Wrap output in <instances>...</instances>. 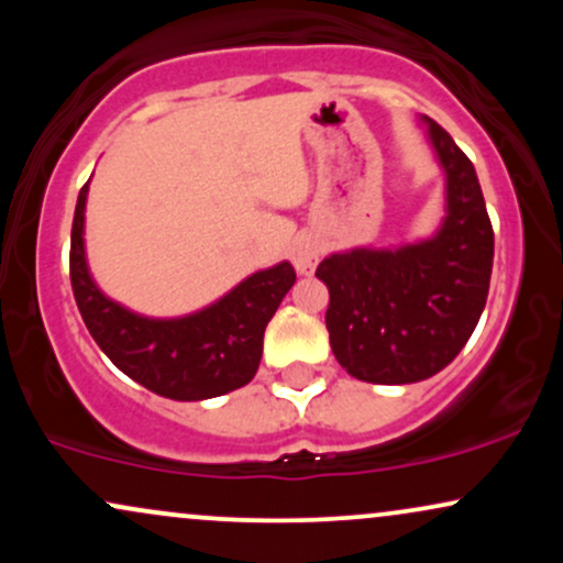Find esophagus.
<instances>
[{"mask_svg":"<svg viewBox=\"0 0 563 563\" xmlns=\"http://www.w3.org/2000/svg\"><path fill=\"white\" fill-rule=\"evenodd\" d=\"M320 254H322V249H320L318 238H301V241L294 245V254H290L296 273L312 275V269L318 267V262H320Z\"/></svg>","mask_w":563,"mask_h":563,"instance_id":"34e87169","label":"esophagus"}]
</instances>
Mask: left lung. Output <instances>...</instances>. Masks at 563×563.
Masks as SVG:
<instances>
[{
	"label": "left lung",
	"mask_w": 563,
	"mask_h": 563,
	"mask_svg": "<svg viewBox=\"0 0 563 563\" xmlns=\"http://www.w3.org/2000/svg\"><path fill=\"white\" fill-rule=\"evenodd\" d=\"M444 174V217L421 241L335 251L318 275L331 303V349L349 376L367 384H416L444 371L479 322L493 275L495 235L474 164L429 115H421Z\"/></svg>",
	"instance_id": "8db88e82"
}]
</instances>
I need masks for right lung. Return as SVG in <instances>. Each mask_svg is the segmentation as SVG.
Here are the masks:
<instances>
[{
    "label": "right lung",
    "instance_id": "1",
    "mask_svg": "<svg viewBox=\"0 0 563 563\" xmlns=\"http://www.w3.org/2000/svg\"><path fill=\"white\" fill-rule=\"evenodd\" d=\"M89 183L70 230V286L97 346L129 378L177 402H200L241 389L260 371L264 328L296 283L290 262L260 269L222 299L183 318H147L113 301L95 283L84 245Z\"/></svg>",
    "mask_w": 563,
    "mask_h": 563
}]
</instances>
